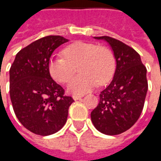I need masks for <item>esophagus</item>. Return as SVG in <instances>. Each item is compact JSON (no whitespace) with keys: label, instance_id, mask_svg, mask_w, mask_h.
<instances>
[{"label":"esophagus","instance_id":"obj_1","mask_svg":"<svg viewBox=\"0 0 161 161\" xmlns=\"http://www.w3.org/2000/svg\"><path fill=\"white\" fill-rule=\"evenodd\" d=\"M84 97L83 95H73L72 96V97H73L74 100H78V99H80V98H82Z\"/></svg>","mask_w":161,"mask_h":161}]
</instances>
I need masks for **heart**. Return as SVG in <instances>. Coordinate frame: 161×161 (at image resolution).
<instances>
[{"label": "heart", "instance_id": "b5f03b06", "mask_svg": "<svg viewBox=\"0 0 161 161\" xmlns=\"http://www.w3.org/2000/svg\"><path fill=\"white\" fill-rule=\"evenodd\" d=\"M64 56L54 55L49 63V72L53 79L64 84L70 80L79 66L80 75L68 84V91L84 94L97 84L103 85L110 80L115 69V60L110 49L96 43L77 41L64 50Z\"/></svg>", "mask_w": 161, "mask_h": 161}]
</instances>
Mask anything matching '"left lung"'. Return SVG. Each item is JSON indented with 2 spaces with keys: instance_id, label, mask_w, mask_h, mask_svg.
Wrapping results in <instances>:
<instances>
[{
  "instance_id": "left-lung-1",
  "label": "left lung",
  "mask_w": 161,
  "mask_h": 161,
  "mask_svg": "<svg viewBox=\"0 0 161 161\" xmlns=\"http://www.w3.org/2000/svg\"><path fill=\"white\" fill-rule=\"evenodd\" d=\"M104 40L114 52L116 68L113 80L100 93V101L91 114L95 128L108 135H120L137 121L148 88L147 68L135 49L108 36Z\"/></svg>"
}]
</instances>
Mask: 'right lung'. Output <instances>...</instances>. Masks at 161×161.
I'll return each instance as SVG.
<instances>
[{
  "mask_svg": "<svg viewBox=\"0 0 161 161\" xmlns=\"http://www.w3.org/2000/svg\"><path fill=\"white\" fill-rule=\"evenodd\" d=\"M68 41L58 35L43 37L16 54L9 70V92L19 122L33 134L53 135L65 124L73 98L53 80L49 72L54 50Z\"/></svg>",
  "mask_w": 161,
  "mask_h": 161,
  "instance_id": "1",
  "label": "right lung"
}]
</instances>
